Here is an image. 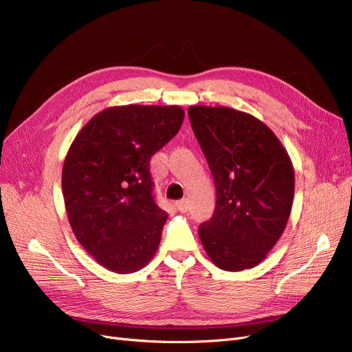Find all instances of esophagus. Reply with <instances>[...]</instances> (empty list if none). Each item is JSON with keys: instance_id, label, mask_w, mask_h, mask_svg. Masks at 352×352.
Listing matches in <instances>:
<instances>
[{"instance_id": "1", "label": "esophagus", "mask_w": 352, "mask_h": 352, "mask_svg": "<svg viewBox=\"0 0 352 352\" xmlns=\"http://www.w3.org/2000/svg\"><path fill=\"white\" fill-rule=\"evenodd\" d=\"M176 208L180 211V212H186L189 210V204L186 199H182V201H177L176 204Z\"/></svg>"}]
</instances>
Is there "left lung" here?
Segmentation results:
<instances>
[{"label":"left lung","mask_w":352,"mask_h":352,"mask_svg":"<svg viewBox=\"0 0 352 352\" xmlns=\"http://www.w3.org/2000/svg\"><path fill=\"white\" fill-rule=\"evenodd\" d=\"M193 129L215 184V211L199 239L220 270L259 265L284 233L294 199L287 150L262 120L223 106H190Z\"/></svg>","instance_id":"obj_1"}]
</instances>
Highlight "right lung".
<instances>
[{
	"mask_svg": "<svg viewBox=\"0 0 352 352\" xmlns=\"http://www.w3.org/2000/svg\"><path fill=\"white\" fill-rule=\"evenodd\" d=\"M179 106H113L72 141L63 167L68 221L80 245L106 270L137 272L153 259L167 212L155 204L151 155L184 122Z\"/></svg>",
	"mask_w": 352,
	"mask_h": 352,
	"instance_id": "1",
	"label": "right lung"
}]
</instances>
